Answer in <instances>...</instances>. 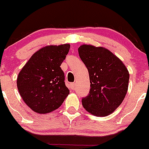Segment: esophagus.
I'll list each match as a JSON object with an SVG mask.
<instances>
[{
  "mask_svg": "<svg viewBox=\"0 0 149 149\" xmlns=\"http://www.w3.org/2000/svg\"><path fill=\"white\" fill-rule=\"evenodd\" d=\"M70 86H71V88H72V89H74V88H75V84H74V83H72V84H70Z\"/></svg>",
  "mask_w": 149,
  "mask_h": 149,
  "instance_id": "obj_1",
  "label": "esophagus"
}]
</instances>
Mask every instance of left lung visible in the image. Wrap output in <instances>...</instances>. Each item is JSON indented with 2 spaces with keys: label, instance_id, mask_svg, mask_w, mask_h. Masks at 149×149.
I'll return each instance as SVG.
<instances>
[{
  "label": "left lung",
  "instance_id": "obj_1",
  "mask_svg": "<svg viewBox=\"0 0 149 149\" xmlns=\"http://www.w3.org/2000/svg\"><path fill=\"white\" fill-rule=\"evenodd\" d=\"M79 56L89 72L90 90L82 98L86 111L97 116L111 114L127 92L129 72L124 63L108 49L83 45Z\"/></svg>",
  "mask_w": 149,
  "mask_h": 149
}]
</instances>
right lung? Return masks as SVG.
I'll use <instances>...</instances> for the list:
<instances>
[{
	"label": "right lung",
	"mask_w": 149,
	"mask_h": 149,
	"mask_svg": "<svg viewBox=\"0 0 149 149\" xmlns=\"http://www.w3.org/2000/svg\"><path fill=\"white\" fill-rule=\"evenodd\" d=\"M69 49L68 44L41 48L18 74V92L26 104L36 113H48L56 110L69 94L60 68Z\"/></svg>",
	"instance_id": "obj_1"
}]
</instances>
